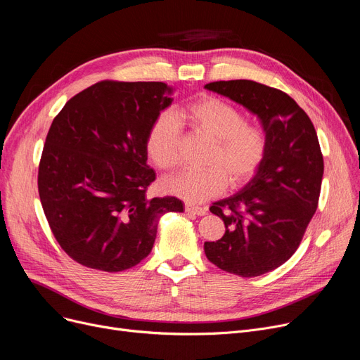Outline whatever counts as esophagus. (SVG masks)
Here are the masks:
<instances>
[{
    "label": "esophagus",
    "instance_id": "1",
    "mask_svg": "<svg viewBox=\"0 0 360 360\" xmlns=\"http://www.w3.org/2000/svg\"><path fill=\"white\" fill-rule=\"evenodd\" d=\"M185 212L190 213V214H195V216H205L207 213V209L206 207H198V206L186 205L185 206Z\"/></svg>",
    "mask_w": 360,
    "mask_h": 360
}]
</instances>
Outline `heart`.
I'll return each mask as SVG.
<instances>
[{
  "mask_svg": "<svg viewBox=\"0 0 360 360\" xmlns=\"http://www.w3.org/2000/svg\"><path fill=\"white\" fill-rule=\"evenodd\" d=\"M191 127L212 138L206 169H186L163 182L165 190L191 202H201L222 194L228 181L240 186L253 178L266 158L269 138L263 124L248 122L236 104L216 97H202L185 107ZM146 150L150 160L163 170L181 162V122L165 110L151 122Z\"/></svg>",
  "mask_w": 360,
  "mask_h": 360,
  "instance_id": "obj_1",
  "label": "heart"
}]
</instances>
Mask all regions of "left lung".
Returning <instances> with one entry per match:
<instances>
[{
  "mask_svg": "<svg viewBox=\"0 0 360 360\" xmlns=\"http://www.w3.org/2000/svg\"><path fill=\"white\" fill-rule=\"evenodd\" d=\"M257 115L268 132L266 158L241 191L213 202L225 224L205 253L219 269L259 276L285 263L299 248L321 194L323 158L314 123L285 92L237 79L205 86Z\"/></svg>",
  "mask_w": 360,
  "mask_h": 360,
  "instance_id": "obj_1",
  "label": "left lung"
}]
</instances>
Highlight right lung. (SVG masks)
Instances as JSON below:
<instances>
[{
    "mask_svg": "<svg viewBox=\"0 0 360 360\" xmlns=\"http://www.w3.org/2000/svg\"><path fill=\"white\" fill-rule=\"evenodd\" d=\"M163 82L101 81L54 117L39 162L38 191L60 247L82 266L120 272L146 259L159 217L184 212L176 197L147 198L151 122L174 98Z\"/></svg>",
    "mask_w": 360,
    "mask_h": 360,
    "instance_id": "1",
    "label": "right lung"
}]
</instances>
